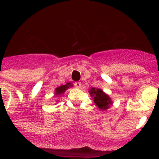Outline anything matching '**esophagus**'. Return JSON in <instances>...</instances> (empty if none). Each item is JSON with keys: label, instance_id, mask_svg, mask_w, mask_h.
Here are the masks:
<instances>
[{"label": "esophagus", "instance_id": "obj_1", "mask_svg": "<svg viewBox=\"0 0 159 159\" xmlns=\"http://www.w3.org/2000/svg\"><path fill=\"white\" fill-rule=\"evenodd\" d=\"M75 87L77 88V89H80V88H81V83L80 82V81H77V82L75 83Z\"/></svg>", "mask_w": 159, "mask_h": 159}]
</instances>
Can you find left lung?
Wrapping results in <instances>:
<instances>
[{"mask_svg":"<svg viewBox=\"0 0 159 159\" xmlns=\"http://www.w3.org/2000/svg\"><path fill=\"white\" fill-rule=\"evenodd\" d=\"M89 93L92 98H94V102L98 108L101 110H106L110 108L112 102L110 97L105 94L102 89L91 88L89 90Z\"/></svg>","mask_w":159,"mask_h":159,"instance_id":"1","label":"left lung"}]
</instances>
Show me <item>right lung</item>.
Instances as JSON below:
<instances>
[{
  "instance_id": "add662e5",
  "label": "right lung",
  "mask_w": 159,
  "mask_h": 159,
  "mask_svg": "<svg viewBox=\"0 0 159 159\" xmlns=\"http://www.w3.org/2000/svg\"><path fill=\"white\" fill-rule=\"evenodd\" d=\"M70 87H72L71 83H67L66 84L61 85L60 87L57 88V89H55V93H54V94H55L56 96H58V95H60V94H64V93H65V91Z\"/></svg>"
}]
</instances>
